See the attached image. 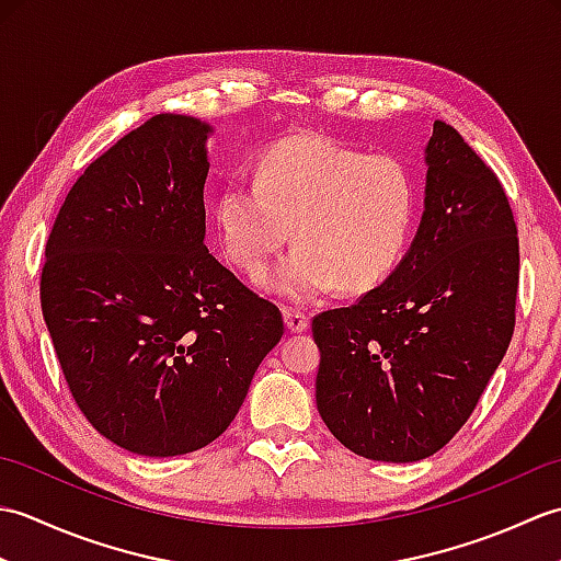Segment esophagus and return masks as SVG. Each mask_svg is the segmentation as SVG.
Segmentation results:
<instances>
[{
  "label": "esophagus",
  "instance_id": "34e87169",
  "mask_svg": "<svg viewBox=\"0 0 561 561\" xmlns=\"http://www.w3.org/2000/svg\"><path fill=\"white\" fill-rule=\"evenodd\" d=\"M284 323H287L289 332H306L308 325H311V320H308V313L301 311V308H294V306H284Z\"/></svg>",
  "mask_w": 561,
  "mask_h": 561
}]
</instances>
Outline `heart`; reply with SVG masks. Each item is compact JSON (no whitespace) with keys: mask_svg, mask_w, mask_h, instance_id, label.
I'll list each match as a JSON object with an SVG mask.
<instances>
[{"mask_svg":"<svg viewBox=\"0 0 561 561\" xmlns=\"http://www.w3.org/2000/svg\"><path fill=\"white\" fill-rule=\"evenodd\" d=\"M414 214V181L400 159L320 135L272 145L255 181L233 178L217 199L224 253L245 272L265 267L294 226L299 248L257 279L299 301L332 287L359 294L386 282L408 248Z\"/></svg>","mask_w":561,"mask_h":561,"instance_id":"1","label":"heart"}]
</instances>
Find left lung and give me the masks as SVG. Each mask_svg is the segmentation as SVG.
I'll return each instance as SVG.
<instances>
[{"mask_svg":"<svg viewBox=\"0 0 561 561\" xmlns=\"http://www.w3.org/2000/svg\"><path fill=\"white\" fill-rule=\"evenodd\" d=\"M424 217L380 287L313 318L316 402L356 456L414 462L460 432L516 328L518 229L504 185L436 121Z\"/></svg>","mask_w":561,"mask_h":561,"instance_id":"obj_1","label":"left lung"}]
</instances>
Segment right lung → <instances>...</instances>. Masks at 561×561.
<instances>
[{"label":"right lung","instance_id":"1","mask_svg":"<svg viewBox=\"0 0 561 561\" xmlns=\"http://www.w3.org/2000/svg\"><path fill=\"white\" fill-rule=\"evenodd\" d=\"M161 113L117 139L71 185L47 236L41 306L67 388L91 426L139 456L219 438L279 308L205 245V139Z\"/></svg>","mask_w":561,"mask_h":561}]
</instances>
